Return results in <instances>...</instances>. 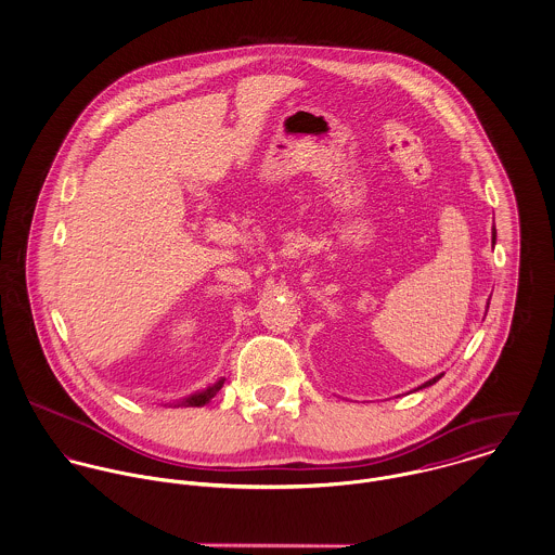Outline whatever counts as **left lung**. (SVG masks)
Instances as JSON below:
<instances>
[{"label":"left lung","mask_w":555,"mask_h":555,"mask_svg":"<svg viewBox=\"0 0 555 555\" xmlns=\"http://www.w3.org/2000/svg\"><path fill=\"white\" fill-rule=\"evenodd\" d=\"M494 236H496V230H494V228H492V241H494ZM439 378H441V376H437V378H433V380H428V383L423 384V388H425V386H428V384L437 383V380H439Z\"/></svg>","instance_id":"8db88e82"}]
</instances>
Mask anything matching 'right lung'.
<instances>
[{"label":"right lung","mask_w":555,"mask_h":555,"mask_svg":"<svg viewBox=\"0 0 555 555\" xmlns=\"http://www.w3.org/2000/svg\"><path fill=\"white\" fill-rule=\"evenodd\" d=\"M223 386V380H219V383L214 384V386H209L207 390H203V392H198V395H192L190 399H185V401H181V403H177V405H205L207 401H211L215 395H217V390Z\"/></svg>","instance_id":"add662e5"}]
</instances>
